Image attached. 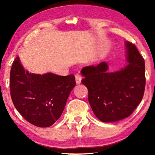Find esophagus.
Masks as SVG:
<instances>
[{"instance_id":"obj_1","label":"esophagus","mask_w":155,"mask_h":155,"mask_svg":"<svg viewBox=\"0 0 155 155\" xmlns=\"http://www.w3.org/2000/svg\"><path fill=\"white\" fill-rule=\"evenodd\" d=\"M75 79H76V83L77 84H79L81 82V79H82V77L79 74V73H77V74L75 75Z\"/></svg>"}]
</instances>
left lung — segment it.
<instances>
[{"label": "left lung", "mask_w": 155, "mask_h": 155, "mask_svg": "<svg viewBox=\"0 0 155 155\" xmlns=\"http://www.w3.org/2000/svg\"><path fill=\"white\" fill-rule=\"evenodd\" d=\"M128 64L114 72L101 62L81 70V82L88 90V101L101 121L113 122L132 114L143 98L146 85L145 63L135 44L126 41Z\"/></svg>", "instance_id": "left-lung-1"}]
</instances>
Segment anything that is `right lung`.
I'll return each instance as SVG.
<instances>
[{
    "mask_svg": "<svg viewBox=\"0 0 155 155\" xmlns=\"http://www.w3.org/2000/svg\"><path fill=\"white\" fill-rule=\"evenodd\" d=\"M76 85L73 74H37L26 71L16 57L10 72V93L15 109L31 124L51 127L62 114Z\"/></svg>",
    "mask_w": 155,
    "mask_h": 155,
    "instance_id": "obj_1",
    "label": "right lung"
}]
</instances>
